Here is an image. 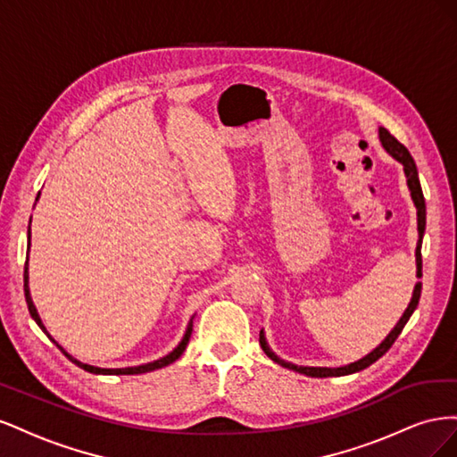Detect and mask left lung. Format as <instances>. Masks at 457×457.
Returning <instances> with one entry per match:
<instances>
[{
	"instance_id": "obj_1",
	"label": "left lung",
	"mask_w": 457,
	"mask_h": 457,
	"mask_svg": "<svg viewBox=\"0 0 457 457\" xmlns=\"http://www.w3.org/2000/svg\"><path fill=\"white\" fill-rule=\"evenodd\" d=\"M379 141L383 145V148L389 152V154L398 160L400 163L404 165V173H406V181H408V188L411 192V200L413 204H416L418 207V232H420V240H418V247H416V262H418V278H421V242H423V232H425V198H423V190H421V185H420V177H418V168H416V162H413L411 154L408 152V148L398 143L395 137L386 131L385 128H379ZM420 297H421V282L416 284V287H413V295H411V301L408 309L404 311L403 318H400L398 324L393 328V331L389 336H386L379 347L373 349L370 354H366L364 358H361V361H356L349 366H341V368H309V366H295V364H289L286 361H282V358L276 356L267 345V339H265V334H259V345L261 349L265 351V354L270 358V361H274L276 364H280L284 368H289L294 371H299V373H305V376H311V378H339V376H349V373H354V371H361L368 366H371L376 361H379V358L389 351L393 347V343L396 341V337L400 336V331L404 329L406 322L410 320V316L413 314V311L418 309V303H420Z\"/></svg>"
}]
</instances>
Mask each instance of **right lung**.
<instances>
[{"label":"right lung","mask_w":457,"mask_h":457,"mask_svg":"<svg viewBox=\"0 0 457 457\" xmlns=\"http://www.w3.org/2000/svg\"><path fill=\"white\" fill-rule=\"evenodd\" d=\"M39 196V195H37ZM37 200V198H36ZM32 220V219H30ZM29 250H30V230H29ZM24 297H26V305H29V311H30V316L34 318L36 320V324L46 331L47 334V329H46V326L41 324V318H39V314H37V311H36V307H34V303H32V297H30V287H29V261H26V265H24ZM190 334H192V320L188 322V328H187V331H185V337L181 339V343L177 345V347L170 353V354H165L163 358H160V361H154V362H148V364H143V366H133V368H96V366H89V364H84V362H79V361H76L74 356H71L68 354L61 345L54 341L49 334V339L57 345V347L62 351V354L68 358V361L71 362H74L76 366H79L81 370H86V371H89V373H103V376H133V373H145V371H152V370H158V368H163V366H168V364H171V362H175L179 356L183 354V351L187 349V345H188V339H190Z\"/></svg>","instance_id":"add662e5"}]
</instances>
